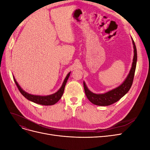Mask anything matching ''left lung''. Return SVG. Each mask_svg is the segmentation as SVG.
I'll use <instances>...</instances> for the list:
<instances>
[{
	"instance_id": "8db88e82",
	"label": "left lung",
	"mask_w": 150,
	"mask_h": 150,
	"mask_svg": "<svg viewBox=\"0 0 150 150\" xmlns=\"http://www.w3.org/2000/svg\"><path fill=\"white\" fill-rule=\"evenodd\" d=\"M131 39H132L134 49V56L133 59L132 66H131L129 74L127 76L125 80L122 82V84H121L116 88L109 91L106 93L102 94H96L91 91L88 88L84 81H83L84 91L86 97L88 98L91 103H92L95 105L101 106H110L111 104L119 101L122 97H123L129 91L133 84L137 62V47H136L134 42L132 38H131Z\"/></svg>"
}]
</instances>
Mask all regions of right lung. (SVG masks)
I'll list each match as a JSON object with an SVG mask.
<instances>
[{"instance_id": "obj_1", "label": "right lung", "mask_w": 150, "mask_h": 150, "mask_svg": "<svg viewBox=\"0 0 150 150\" xmlns=\"http://www.w3.org/2000/svg\"><path fill=\"white\" fill-rule=\"evenodd\" d=\"M70 74H71V72H69V73L67 74L64 81H63V83L61 86V87L59 88V89L57 92H56L54 94H52L47 95V96L34 95V94H31L27 93L21 87L19 84H18V83L16 81V79L14 78V76H13V79H14L16 84L17 85L18 89H19V91L26 99H28V100L33 102V103H37L39 104H41V105L50 106V105H53V104H56L61 98L63 93H64L65 86H66V84L67 81V79H68V78H69V77L70 76Z\"/></svg>"}]
</instances>
